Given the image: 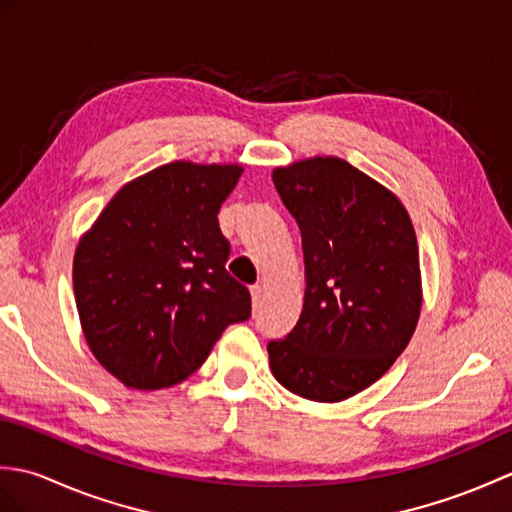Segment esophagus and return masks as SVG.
I'll return each instance as SVG.
<instances>
[{
  "label": "esophagus",
  "instance_id": "1",
  "mask_svg": "<svg viewBox=\"0 0 512 512\" xmlns=\"http://www.w3.org/2000/svg\"><path fill=\"white\" fill-rule=\"evenodd\" d=\"M250 297H253V308L257 310L262 303V286H250Z\"/></svg>",
  "mask_w": 512,
  "mask_h": 512
}]
</instances>
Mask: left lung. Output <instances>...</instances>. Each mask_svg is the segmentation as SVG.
<instances>
[{
	"label": "left lung",
	"mask_w": 512,
	"mask_h": 512,
	"mask_svg": "<svg viewBox=\"0 0 512 512\" xmlns=\"http://www.w3.org/2000/svg\"><path fill=\"white\" fill-rule=\"evenodd\" d=\"M303 244L301 317L268 343L292 394L341 402L374 385L411 341L422 308L418 239L394 191L339 156L275 167Z\"/></svg>",
	"instance_id": "left-lung-1"
}]
</instances>
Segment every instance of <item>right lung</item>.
<instances>
[{
    "label": "right lung",
    "mask_w": 512,
    "mask_h": 512,
    "mask_svg": "<svg viewBox=\"0 0 512 512\" xmlns=\"http://www.w3.org/2000/svg\"><path fill=\"white\" fill-rule=\"evenodd\" d=\"M244 165L173 160L123 184L76 244L81 330L129 389H167L209 358L250 292L226 273L217 213Z\"/></svg>",
    "instance_id": "1"
}]
</instances>
